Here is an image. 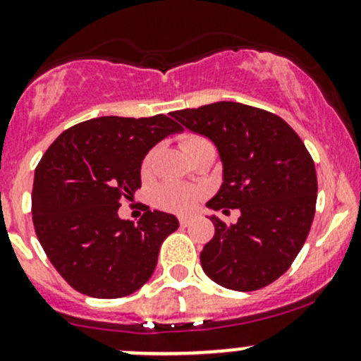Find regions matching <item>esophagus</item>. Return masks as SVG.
<instances>
[{
  "label": "esophagus",
  "instance_id": "1",
  "mask_svg": "<svg viewBox=\"0 0 361 361\" xmlns=\"http://www.w3.org/2000/svg\"><path fill=\"white\" fill-rule=\"evenodd\" d=\"M192 224V220L190 218H180V225L181 227H188V225Z\"/></svg>",
  "mask_w": 361,
  "mask_h": 361
}]
</instances>
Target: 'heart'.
Masks as SVG:
<instances>
[{"label":"heart","instance_id":"1","mask_svg":"<svg viewBox=\"0 0 361 361\" xmlns=\"http://www.w3.org/2000/svg\"><path fill=\"white\" fill-rule=\"evenodd\" d=\"M207 143L209 141L206 137L195 136V134H187V136L181 137V148H183L185 154L190 152L192 148ZM152 162H154V152H148L147 157L141 162V174L145 178L150 174ZM199 197H201V192L197 188L180 183H164L155 190V202H157V206L162 207V209L173 211V213H188L197 204Z\"/></svg>","mask_w":361,"mask_h":361}]
</instances>
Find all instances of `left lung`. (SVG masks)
Listing matches in <instances>:
<instances>
[{"mask_svg": "<svg viewBox=\"0 0 361 361\" xmlns=\"http://www.w3.org/2000/svg\"><path fill=\"white\" fill-rule=\"evenodd\" d=\"M216 147L224 183L206 206L241 216L227 225L211 214L214 235L201 251L209 279L253 292L285 274L311 231L318 195L314 162L297 133L271 111L220 101L173 111Z\"/></svg>", "mask_w": 361, "mask_h": 361, "instance_id": "8db88e82", "label": "left lung"}]
</instances>
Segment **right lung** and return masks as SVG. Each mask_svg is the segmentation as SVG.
Returning <instances> with one entry per match:
<instances>
[{"label": "right lung", "mask_w": 361, "mask_h": 361, "mask_svg": "<svg viewBox=\"0 0 361 361\" xmlns=\"http://www.w3.org/2000/svg\"><path fill=\"white\" fill-rule=\"evenodd\" d=\"M181 130L166 115L99 116L64 130L39 160L32 224L49 260L76 292L120 298L152 278L178 218L147 207L134 225L118 207L141 187L145 155Z\"/></svg>", "instance_id": "add662e5"}]
</instances>
